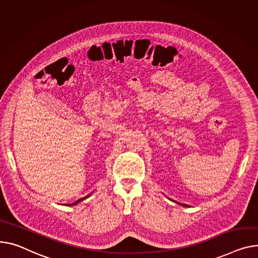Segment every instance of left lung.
Masks as SVG:
<instances>
[{"label":"left lung","instance_id":"obj_1","mask_svg":"<svg viewBox=\"0 0 258 258\" xmlns=\"http://www.w3.org/2000/svg\"><path fill=\"white\" fill-rule=\"evenodd\" d=\"M180 205H182V207H185V205H184V204H182V203H181V204H180Z\"/></svg>","mask_w":258,"mask_h":258}]
</instances>
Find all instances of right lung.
I'll list each match as a JSON object with an SVG mask.
<instances>
[{"instance_id": "obj_1", "label": "right lung", "mask_w": 258, "mask_h": 258, "mask_svg": "<svg viewBox=\"0 0 258 258\" xmlns=\"http://www.w3.org/2000/svg\"><path fill=\"white\" fill-rule=\"evenodd\" d=\"M92 193H90L89 195H87V196H86V197H84V198H81V199H79V200H77L76 202H74V203H72V204H70V207H73V205H77L79 202H81V201H83L84 199H86V198H88L90 195H91Z\"/></svg>"}]
</instances>
